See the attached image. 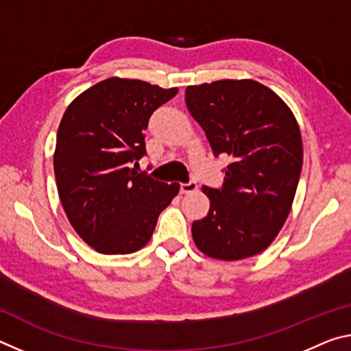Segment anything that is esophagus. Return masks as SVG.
Returning <instances> with one entry per match:
<instances>
[{
    "label": "esophagus",
    "instance_id": "34e87169",
    "mask_svg": "<svg viewBox=\"0 0 351 351\" xmlns=\"http://www.w3.org/2000/svg\"><path fill=\"white\" fill-rule=\"evenodd\" d=\"M197 189H198L197 182H193V181H190V182H187V184H181V187H180L181 193H184V195H187V193H193L195 190H197Z\"/></svg>",
    "mask_w": 351,
    "mask_h": 351
}]
</instances>
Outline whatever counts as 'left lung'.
<instances>
[{"instance_id": "left-lung-1", "label": "left lung", "mask_w": 351, "mask_h": 351, "mask_svg": "<svg viewBox=\"0 0 351 351\" xmlns=\"http://www.w3.org/2000/svg\"><path fill=\"white\" fill-rule=\"evenodd\" d=\"M186 105L213 154L230 158L223 187L203 186L210 209L192 224L195 245L217 260L257 255L280 232L299 184L304 148L293 111L251 79L187 86Z\"/></svg>"}]
</instances>
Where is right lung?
Returning a JSON list of instances; mask_svg holds the SVG:
<instances>
[{"mask_svg":"<svg viewBox=\"0 0 351 351\" xmlns=\"http://www.w3.org/2000/svg\"><path fill=\"white\" fill-rule=\"evenodd\" d=\"M178 88L136 79H110L79 94L57 132L54 173L71 226L100 254H132L150 241L159 213L180 184H165L132 164L145 154L153 111Z\"/></svg>","mask_w":351,"mask_h":351,"instance_id":"add662e5","label":"right lung"}]
</instances>
